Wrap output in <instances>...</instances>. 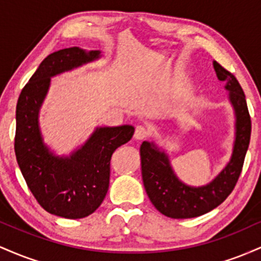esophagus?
Returning a JSON list of instances; mask_svg holds the SVG:
<instances>
[{
  "label": "esophagus",
  "mask_w": 261,
  "mask_h": 261,
  "mask_svg": "<svg viewBox=\"0 0 261 261\" xmlns=\"http://www.w3.org/2000/svg\"><path fill=\"white\" fill-rule=\"evenodd\" d=\"M149 135H151V131H149L147 127L140 125V126H137L136 130H135L134 137L136 140H143V139H146V137H148Z\"/></svg>",
  "instance_id": "1"
}]
</instances>
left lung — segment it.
Returning a JSON list of instances; mask_svg holds the SVG:
<instances>
[{
    "instance_id": "obj_1",
    "label": "left lung",
    "mask_w": 261,
    "mask_h": 261,
    "mask_svg": "<svg viewBox=\"0 0 261 261\" xmlns=\"http://www.w3.org/2000/svg\"><path fill=\"white\" fill-rule=\"evenodd\" d=\"M220 81H226L229 101L236 114V139L232 157L222 172L207 185L189 187L178 179L168 155L153 142L143 141L140 147L141 170L146 193L154 207L170 218H193L217 207L234 189L248 151L251 133L250 115L241 85L234 74L214 61Z\"/></svg>"
}]
</instances>
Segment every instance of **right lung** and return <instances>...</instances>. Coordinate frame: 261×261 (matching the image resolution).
<instances>
[{"instance_id": "1", "label": "right lung", "mask_w": 261, "mask_h": 261, "mask_svg": "<svg viewBox=\"0 0 261 261\" xmlns=\"http://www.w3.org/2000/svg\"><path fill=\"white\" fill-rule=\"evenodd\" d=\"M100 58L99 50L67 47L50 54L39 65L18 98L14 152L27 185L45 211L76 220L93 214L103 202L110 179V158L135 133L131 125L97 127L70 157L55 155L45 146L39 110L50 79Z\"/></svg>"}]
</instances>
